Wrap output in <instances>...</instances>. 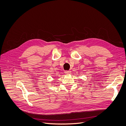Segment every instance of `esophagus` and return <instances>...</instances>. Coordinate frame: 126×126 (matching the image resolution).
<instances>
[{
  "instance_id": "obj_1",
  "label": "esophagus",
  "mask_w": 126,
  "mask_h": 126,
  "mask_svg": "<svg viewBox=\"0 0 126 126\" xmlns=\"http://www.w3.org/2000/svg\"><path fill=\"white\" fill-rule=\"evenodd\" d=\"M64 72H65L64 73L66 74H71V71H65Z\"/></svg>"
}]
</instances>
